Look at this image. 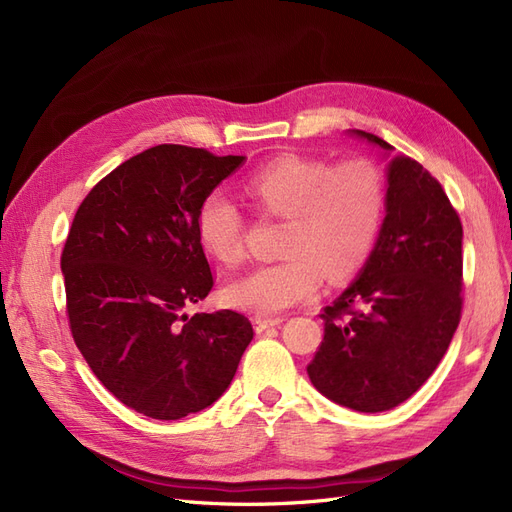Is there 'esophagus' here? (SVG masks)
<instances>
[{
  "instance_id": "esophagus-1",
  "label": "esophagus",
  "mask_w": 512,
  "mask_h": 512,
  "mask_svg": "<svg viewBox=\"0 0 512 512\" xmlns=\"http://www.w3.org/2000/svg\"><path fill=\"white\" fill-rule=\"evenodd\" d=\"M282 322H284V318H254V329H256V333H262L267 329L280 327Z\"/></svg>"
}]
</instances>
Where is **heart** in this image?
<instances>
[{"mask_svg":"<svg viewBox=\"0 0 512 512\" xmlns=\"http://www.w3.org/2000/svg\"><path fill=\"white\" fill-rule=\"evenodd\" d=\"M245 190L258 209L286 220L277 265L252 271L226 288V299L256 316H275L305 303L320 290L324 273L344 282L361 271L374 252L384 218L386 190L380 170L365 160L331 166L286 153L247 179ZM245 222L222 192H209L196 211V237L222 265L245 256Z\"/></svg>","mask_w":512,"mask_h":512,"instance_id":"obj_1","label":"heart"}]
</instances>
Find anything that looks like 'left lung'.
<instances>
[{
  "instance_id": "obj_1",
  "label": "left lung",
  "mask_w": 512,
  "mask_h": 512,
  "mask_svg": "<svg viewBox=\"0 0 512 512\" xmlns=\"http://www.w3.org/2000/svg\"><path fill=\"white\" fill-rule=\"evenodd\" d=\"M356 136L391 151L363 130ZM386 215L356 282L324 307V339L307 365L339 406L384 412L438 367L461 320L463 228L436 177L406 156L389 164Z\"/></svg>"
}]
</instances>
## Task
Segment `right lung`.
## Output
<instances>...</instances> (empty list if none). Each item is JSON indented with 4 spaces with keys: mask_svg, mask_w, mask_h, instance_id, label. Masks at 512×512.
<instances>
[{
    "mask_svg": "<svg viewBox=\"0 0 512 512\" xmlns=\"http://www.w3.org/2000/svg\"><path fill=\"white\" fill-rule=\"evenodd\" d=\"M243 156L158 145L119 164L74 215L61 252L76 348L121 404L177 421L220 399L252 342L232 309L185 314L213 288L196 211Z\"/></svg>",
    "mask_w": 512,
    "mask_h": 512,
    "instance_id": "1",
    "label": "right lung"
}]
</instances>
